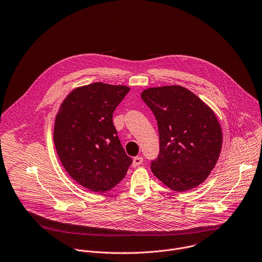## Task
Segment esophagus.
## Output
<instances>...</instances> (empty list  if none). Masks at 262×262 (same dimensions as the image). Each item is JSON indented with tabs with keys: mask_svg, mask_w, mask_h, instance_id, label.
I'll return each instance as SVG.
<instances>
[{
	"mask_svg": "<svg viewBox=\"0 0 262 262\" xmlns=\"http://www.w3.org/2000/svg\"><path fill=\"white\" fill-rule=\"evenodd\" d=\"M143 162V157L142 156H136L133 160V166H139Z\"/></svg>",
	"mask_w": 262,
	"mask_h": 262,
	"instance_id": "obj_1",
	"label": "esophagus"
}]
</instances>
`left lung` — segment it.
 Wrapping results in <instances>:
<instances>
[{
	"label": "left lung",
	"instance_id": "1",
	"mask_svg": "<svg viewBox=\"0 0 262 262\" xmlns=\"http://www.w3.org/2000/svg\"><path fill=\"white\" fill-rule=\"evenodd\" d=\"M141 98L158 126L159 153L151 161L155 177L178 192L202 184L222 147L221 127L212 109L179 85L151 87Z\"/></svg>",
	"mask_w": 262,
	"mask_h": 262
}]
</instances>
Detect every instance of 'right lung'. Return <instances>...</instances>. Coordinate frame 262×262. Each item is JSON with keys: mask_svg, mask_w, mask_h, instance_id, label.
I'll return each instance as SVG.
<instances>
[{"mask_svg": "<svg viewBox=\"0 0 262 262\" xmlns=\"http://www.w3.org/2000/svg\"><path fill=\"white\" fill-rule=\"evenodd\" d=\"M129 87L102 82L78 87L64 99L55 117L53 140L69 175L95 192L116 186L133 159L113 124V112Z\"/></svg>", "mask_w": 262, "mask_h": 262, "instance_id": "add662e5", "label": "right lung"}]
</instances>
